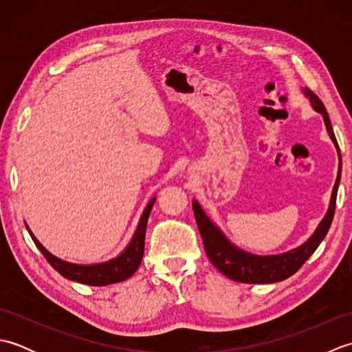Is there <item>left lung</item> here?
<instances>
[{"mask_svg":"<svg viewBox=\"0 0 352 352\" xmlns=\"http://www.w3.org/2000/svg\"><path fill=\"white\" fill-rule=\"evenodd\" d=\"M302 94L309 98L313 110L322 115L328 136H330L336 149H338L339 160H340L338 140H336L330 118H328V113L322 101H320L318 96L307 87H302ZM340 170H342V163L339 162L338 178H336L334 188L331 192L330 206H328L325 216L322 218V221L319 222L316 230L313 231V234L302 245L296 246V248L289 250L281 254H271V256H258V254H252L239 248V246H236L233 242H231L230 239L222 233V230L216 226L210 218H208L206 212L203 210V207L199 206L198 201L193 199L192 207H193V213H195L198 230L201 233V237H203L207 256L214 265V267L231 280L239 281V283H248V284L276 283V281H283L289 278L290 275H294L298 269L305 263V260H307L311 254L316 251L319 243L324 241L328 230H330L333 216H334V208H336V197H338V189L340 183Z\"/></svg>","mask_w":352,"mask_h":352,"instance_id":"1","label":"left lung"}]
</instances>
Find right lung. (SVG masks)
<instances>
[{
    "instance_id": "1",
    "label": "right lung",
    "mask_w": 352,
    "mask_h": 352,
    "mask_svg": "<svg viewBox=\"0 0 352 352\" xmlns=\"http://www.w3.org/2000/svg\"><path fill=\"white\" fill-rule=\"evenodd\" d=\"M155 203V197L149 199L146 204L144 213H142L138 228L134 231L131 241L125 246L124 251L119 256L110 258L102 263H92V265H78V263H69V261L62 260L56 257L54 254H51L45 246L37 241L36 236L32 233V230H27L30 236H32L33 242L36 243L37 248L41 250L43 257L48 260V263L56 269V271L63 275L65 278L77 281L81 284H87V286H109V284L124 281L138 271L140 266L142 257H144L145 250V231L146 223L151 208Z\"/></svg>"
}]
</instances>
